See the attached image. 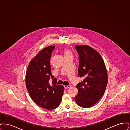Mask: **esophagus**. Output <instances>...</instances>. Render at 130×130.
<instances>
[{"label":"esophagus","instance_id":"obj_1","mask_svg":"<svg viewBox=\"0 0 130 130\" xmlns=\"http://www.w3.org/2000/svg\"><path fill=\"white\" fill-rule=\"evenodd\" d=\"M70 87H71V85H67V86H66V85H64V88H65V89H67V88H70Z\"/></svg>","mask_w":130,"mask_h":130}]
</instances>
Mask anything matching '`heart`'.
<instances>
[{"mask_svg": "<svg viewBox=\"0 0 130 130\" xmlns=\"http://www.w3.org/2000/svg\"><path fill=\"white\" fill-rule=\"evenodd\" d=\"M64 53L65 54V56H69V55H72L71 52L68 49H65L64 51Z\"/></svg>", "mask_w": 130, "mask_h": 130, "instance_id": "obj_1", "label": "heart"}]
</instances>
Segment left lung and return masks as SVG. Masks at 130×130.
Masks as SVG:
<instances>
[{"label":"left lung","mask_w":130,"mask_h":130,"mask_svg":"<svg viewBox=\"0 0 130 130\" xmlns=\"http://www.w3.org/2000/svg\"><path fill=\"white\" fill-rule=\"evenodd\" d=\"M79 55L78 76L84 80L76 87L78 90L74 99L83 108H90L103 96L108 83L105 63L99 53L87 45L75 46Z\"/></svg>","instance_id":"8db88e82"}]
</instances>
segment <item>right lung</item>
I'll use <instances>...</instances> for the list:
<instances>
[{
	"label": "right lung",
	"instance_id": "1",
	"mask_svg": "<svg viewBox=\"0 0 130 130\" xmlns=\"http://www.w3.org/2000/svg\"><path fill=\"white\" fill-rule=\"evenodd\" d=\"M55 46L41 50L30 62L26 74V85L31 99L40 107L53 110L60 105L64 91L56 85L57 79L52 75L50 59ZM52 78L53 85L49 83Z\"/></svg>",
	"mask_w": 130,
	"mask_h": 130
}]
</instances>
